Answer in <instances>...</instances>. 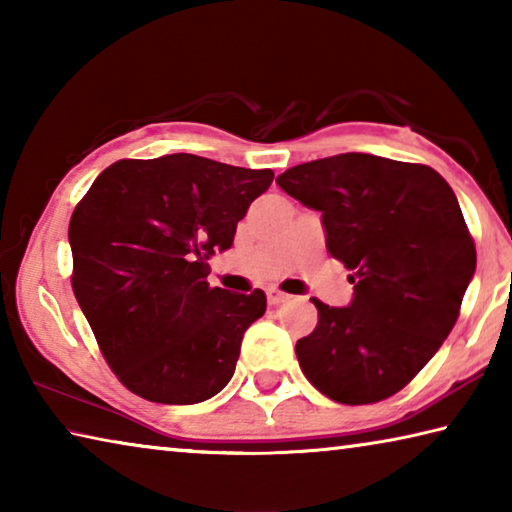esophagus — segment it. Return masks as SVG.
<instances>
[{"instance_id":"34e87169","label":"esophagus","mask_w":512,"mask_h":512,"mask_svg":"<svg viewBox=\"0 0 512 512\" xmlns=\"http://www.w3.org/2000/svg\"><path fill=\"white\" fill-rule=\"evenodd\" d=\"M289 298H291L289 293H284V291H280V289H268V291H266V300H268V305H273V307L282 305V302H287Z\"/></svg>"}]
</instances>
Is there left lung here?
I'll list each match as a JSON object with an SVG mask.
<instances>
[{
    "label": "left lung",
    "instance_id": "8db88e82",
    "mask_svg": "<svg viewBox=\"0 0 512 512\" xmlns=\"http://www.w3.org/2000/svg\"><path fill=\"white\" fill-rule=\"evenodd\" d=\"M323 214L329 255L354 275L350 307L314 298L318 325L298 363L339 404H375L427 366L452 332L476 268L474 239L447 180L427 164L341 153L275 180Z\"/></svg>",
    "mask_w": 512,
    "mask_h": 512
}]
</instances>
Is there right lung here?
<instances>
[{
	"mask_svg": "<svg viewBox=\"0 0 512 512\" xmlns=\"http://www.w3.org/2000/svg\"><path fill=\"white\" fill-rule=\"evenodd\" d=\"M271 169L173 153L99 173L69 221L72 289L103 359L128 391L158 404L210 400L235 375L266 296L210 287Z\"/></svg>",
	"mask_w": 512,
	"mask_h": 512,
	"instance_id": "add662e5",
	"label": "right lung"
}]
</instances>
